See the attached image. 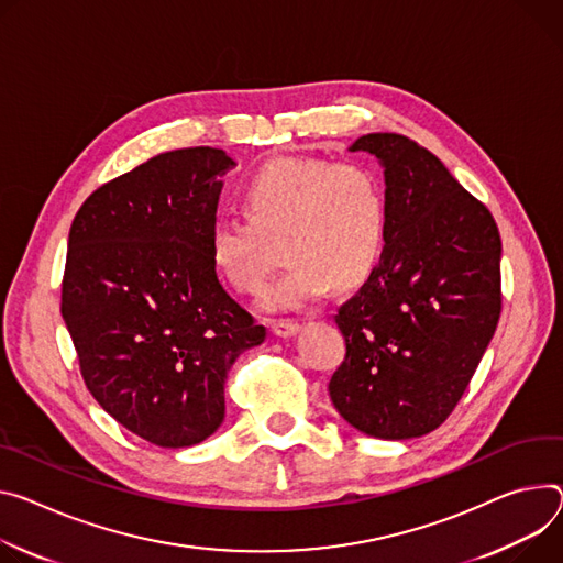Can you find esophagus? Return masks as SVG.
I'll return each instance as SVG.
<instances>
[{
    "label": "esophagus",
    "mask_w": 563,
    "mask_h": 563,
    "mask_svg": "<svg viewBox=\"0 0 563 563\" xmlns=\"http://www.w3.org/2000/svg\"><path fill=\"white\" fill-rule=\"evenodd\" d=\"M272 330H274L276 336L287 339V336H294L300 330V323L296 319H278V321L272 323Z\"/></svg>",
    "instance_id": "34e87169"
}]
</instances>
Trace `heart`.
Returning <instances> with one entry per match:
<instances>
[{
	"instance_id": "1",
	"label": "heart",
	"mask_w": 563,
	"mask_h": 563,
	"mask_svg": "<svg viewBox=\"0 0 563 563\" xmlns=\"http://www.w3.org/2000/svg\"><path fill=\"white\" fill-rule=\"evenodd\" d=\"M246 218L224 216L211 229V258L242 294H258L272 269V240L291 263L265 296L267 310H298L334 283H362L386 242L388 201L382 177L364 162L276 159L242 190Z\"/></svg>"
}]
</instances>
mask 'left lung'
Listing matches in <instances>:
<instances>
[{
	"instance_id": "1",
	"label": "left lung",
	"mask_w": 563,
	"mask_h": 563,
	"mask_svg": "<svg viewBox=\"0 0 563 563\" xmlns=\"http://www.w3.org/2000/svg\"><path fill=\"white\" fill-rule=\"evenodd\" d=\"M352 152L384 166L388 227L379 265L334 317L345 356L330 397L373 438L435 431L467 390L500 317V233L442 162L408 136L375 132Z\"/></svg>"
}]
</instances>
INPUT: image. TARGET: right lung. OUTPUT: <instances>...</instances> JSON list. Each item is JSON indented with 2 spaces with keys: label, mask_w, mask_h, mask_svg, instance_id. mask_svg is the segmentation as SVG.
<instances>
[{
  "label": "right lung",
  "mask_w": 563,
  "mask_h": 563,
  "mask_svg": "<svg viewBox=\"0 0 563 563\" xmlns=\"http://www.w3.org/2000/svg\"><path fill=\"white\" fill-rule=\"evenodd\" d=\"M233 166L209 145L164 152L96 188L71 222L60 312L80 375L157 446L216 433L227 373L267 336L211 258L220 177Z\"/></svg>",
  "instance_id": "add662e5"
}]
</instances>
